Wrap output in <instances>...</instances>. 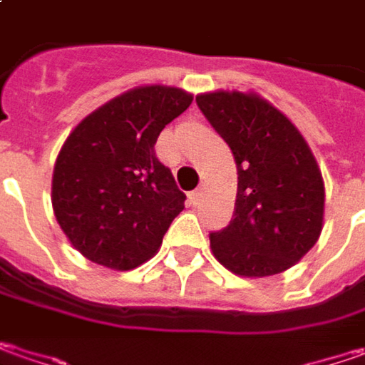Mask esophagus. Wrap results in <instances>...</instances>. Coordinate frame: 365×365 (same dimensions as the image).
Returning <instances> with one entry per match:
<instances>
[{"instance_id":"1","label":"esophagus","mask_w":365,"mask_h":365,"mask_svg":"<svg viewBox=\"0 0 365 365\" xmlns=\"http://www.w3.org/2000/svg\"><path fill=\"white\" fill-rule=\"evenodd\" d=\"M200 197H202V190H195V192L190 194V202H192V204H197V202H200Z\"/></svg>"}]
</instances>
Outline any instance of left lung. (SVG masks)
Segmentation results:
<instances>
[{
	"instance_id": "obj_1",
	"label": "left lung",
	"mask_w": 365,
	"mask_h": 365,
	"mask_svg": "<svg viewBox=\"0 0 365 365\" xmlns=\"http://www.w3.org/2000/svg\"><path fill=\"white\" fill-rule=\"evenodd\" d=\"M195 103L228 143L238 171L232 220L210 232L214 257L240 277L291 269L323 226V178L303 135L257 95L218 91Z\"/></svg>"
}]
</instances>
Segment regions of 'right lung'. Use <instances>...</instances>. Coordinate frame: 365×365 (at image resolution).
I'll return each instance as SVG.
<instances>
[{"instance_id": "obj_1", "label": "right lung", "mask_w": 365, "mask_h": 365, "mask_svg": "<svg viewBox=\"0 0 365 365\" xmlns=\"http://www.w3.org/2000/svg\"><path fill=\"white\" fill-rule=\"evenodd\" d=\"M192 105L173 86H139L70 133L52 178L54 216L82 257L131 270L153 257L185 194L155 155L163 127Z\"/></svg>"}]
</instances>
